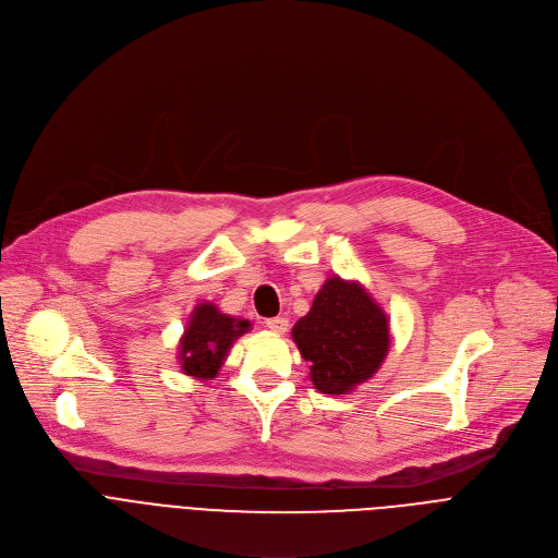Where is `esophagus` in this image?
<instances>
[{"mask_svg":"<svg viewBox=\"0 0 558 558\" xmlns=\"http://www.w3.org/2000/svg\"><path fill=\"white\" fill-rule=\"evenodd\" d=\"M265 327L269 331H274V333H287L289 320H287V317H269V320L265 323Z\"/></svg>","mask_w":558,"mask_h":558,"instance_id":"34e87169","label":"esophagus"}]
</instances>
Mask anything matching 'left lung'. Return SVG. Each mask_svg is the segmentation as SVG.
<instances>
[{
    "label": "left lung",
    "mask_w": 558,
    "mask_h": 558,
    "mask_svg": "<svg viewBox=\"0 0 558 558\" xmlns=\"http://www.w3.org/2000/svg\"><path fill=\"white\" fill-rule=\"evenodd\" d=\"M291 336L308 362L313 386L327 395H347L371 379L390 344L381 306L360 282L340 276H331L315 293Z\"/></svg>",
    "instance_id": "1"
}]
</instances>
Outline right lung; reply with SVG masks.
<instances>
[{
    "label": "right lung",
    "mask_w": 558,
    "mask_h": 558,
    "mask_svg": "<svg viewBox=\"0 0 558 558\" xmlns=\"http://www.w3.org/2000/svg\"><path fill=\"white\" fill-rule=\"evenodd\" d=\"M252 329L250 320L233 317L222 311L214 302H201L185 327L181 338V371L196 379H211L218 375L225 357L235 338H241Z\"/></svg>",
    "instance_id": "right-lung-1"
}]
</instances>
